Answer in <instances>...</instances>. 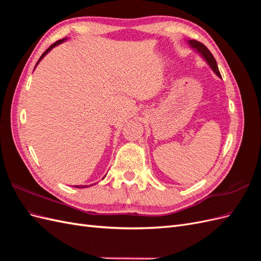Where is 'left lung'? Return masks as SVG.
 Masks as SVG:
<instances>
[{
	"instance_id": "obj_1",
	"label": "left lung",
	"mask_w": 261,
	"mask_h": 261,
	"mask_svg": "<svg viewBox=\"0 0 261 261\" xmlns=\"http://www.w3.org/2000/svg\"><path fill=\"white\" fill-rule=\"evenodd\" d=\"M187 43L189 44V46H191V48H193L197 53H198L204 61L207 62V64L213 70V73H215L218 77L222 78V77H221L220 72H219L217 62H216L215 58H213V55L211 54V52L207 49V46H204L201 42L196 41V40H188Z\"/></svg>"
}]
</instances>
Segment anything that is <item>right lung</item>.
<instances>
[{"mask_svg": "<svg viewBox=\"0 0 261 261\" xmlns=\"http://www.w3.org/2000/svg\"><path fill=\"white\" fill-rule=\"evenodd\" d=\"M65 40H67V38H64V39H61V40H59V41H57V42H54L51 46H50V48H48V49H46L45 50V52L41 55V57H40V59H39V61L37 62V64H36V66L39 64V62H40L44 57H45V55L46 54H48L53 48H54V46H57V45H59V44H61V43H63V42H64ZM36 66H35V68H36ZM92 186V185H91ZM74 187H77V188H85V187H89L88 185H76V186H74Z\"/></svg>", "mask_w": 261, "mask_h": 261, "instance_id": "1", "label": "right lung"}]
</instances>
